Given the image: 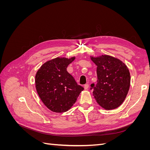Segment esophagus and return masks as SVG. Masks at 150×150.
Returning <instances> with one entry per match:
<instances>
[{"label":"esophagus","instance_id":"1","mask_svg":"<svg viewBox=\"0 0 150 150\" xmlns=\"http://www.w3.org/2000/svg\"><path fill=\"white\" fill-rule=\"evenodd\" d=\"M84 89H88V88H89V84H84Z\"/></svg>","mask_w":150,"mask_h":150}]
</instances>
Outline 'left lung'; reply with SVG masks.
I'll list each match as a JSON object with an SVG mask.
<instances>
[{
  "mask_svg": "<svg viewBox=\"0 0 150 150\" xmlns=\"http://www.w3.org/2000/svg\"><path fill=\"white\" fill-rule=\"evenodd\" d=\"M97 66V84L91 85L96 102L107 110L123 103L128 93L131 77L128 67L117 58L108 55L91 57Z\"/></svg>",
  "mask_w": 150,
  "mask_h": 150,
  "instance_id": "1",
  "label": "left lung"
}]
</instances>
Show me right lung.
Masks as SVG:
<instances>
[{"label": "right lung", "mask_w": 150, "mask_h": 150, "mask_svg": "<svg viewBox=\"0 0 150 150\" xmlns=\"http://www.w3.org/2000/svg\"><path fill=\"white\" fill-rule=\"evenodd\" d=\"M75 59L56 57L43 64L35 74V88L39 98L49 110L64 112L73 106L84 88L67 71Z\"/></svg>", "instance_id": "1"}]
</instances>
